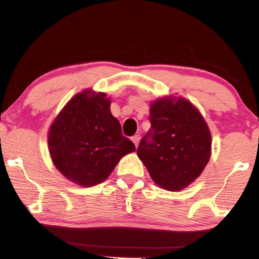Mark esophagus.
I'll return each instance as SVG.
<instances>
[{"label": "esophagus", "instance_id": "1", "mask_svg": "<svg viewBox=\"0 0 259 259\" xmlns=\"http://www.w3.org/2000/svg\"><path fill=\"white\" fill-rule=\"evenodd\" d=\"M131 141L134 142V144H135V146H138V143H140V141H141V136L140 135H135V136H133L131 137Z\"/></svg>", "mask_w": 259, "mask_h": 259}]
</instances>
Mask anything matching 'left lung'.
I'll return each mask as SVG.
<instances>
[{
  "instance_id": "obj_1",
  "label": "left lung",
  "mask_w": 259,
  "mask_h": 259,
  "mask_svg": "<svg viewBox=\"0 0 259 259\" xmlns=\"http://www.w3.org/2000/svg\"><path fill=\"white\" fill-rule=\"evenodd\" d=\"M151 128L137 154L158 186L180 191L209 160L211 135L199 110L183 98L158 99L150 107Z\"/></svg>"
}]
</instances>
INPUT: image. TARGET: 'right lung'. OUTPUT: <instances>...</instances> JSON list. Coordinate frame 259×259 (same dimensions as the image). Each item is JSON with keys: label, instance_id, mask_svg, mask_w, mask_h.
I'll return each instance as SVG.
<instances>
[{"label": "right lung", "instance_id": "obj_1", "mask_svg": "<svg viewBox=\"0 0 259 259\" xmlns=\"http://www.w3.org/2000/svg\"><path fill=\"white\" fill-rule=\"evenodd\" d=\"M109 107L105 93L86 90L69 100L50 128L48 143L53 164L80 186L102 183L123 156L136 150L123 136Z\"/></svg>", "mask_w": 259, "mask_h": 259}]
</instances>
